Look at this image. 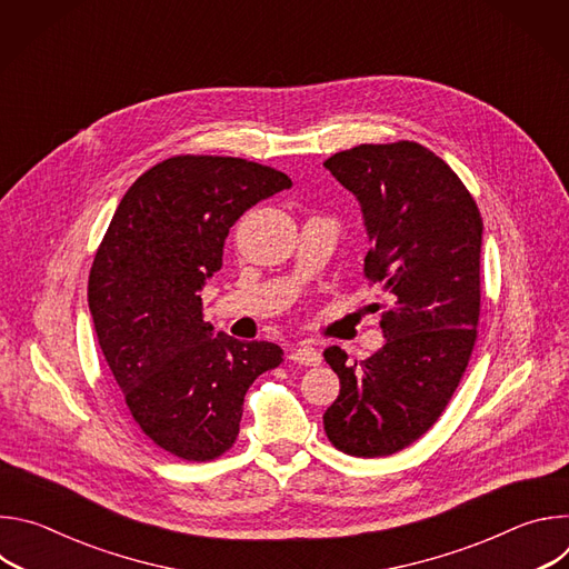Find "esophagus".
Returning <instances> with one entry per match:
<instances>
[{"instance_id":"34e87169","label":"esophagus","mask_w":569,"mask_h":569,"mask_svg":"<svg viewBox=\"0 0 569 569\" xmlns=\"http://www.w3.org/2000/svg\"><path fill=\"white\" fill-rule=\"evenodd\" d=\"M290 360L297 365H306V367H317L321 362V353L310 347V345H299L297 349L290 351Z\"/></svg>"}]
</instances>
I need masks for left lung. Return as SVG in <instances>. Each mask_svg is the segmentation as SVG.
I'll list each match as a JSON object with an SVG mask.
<instances>
[{
  "label": "left lung",
  "mask_w": 569,
  "mask_h": 569,
  "mask_svg": "<svg viewBox=\"0 0 569 569\" xmlns=\"http://www.w3.org/2000/svg\"><path fill=\"white\" fill-rule=\"evenodd\" d=\"M323 167L360 204L371 242L365 274L385 295L382 349L362 362L340 347L323 351L340 378L323 430L347 455L387 457L435 426L468 367L481 216L446 161L415 141L362 143Z\"/></svg>",
  "instance_id": "1"
}]
</instances>
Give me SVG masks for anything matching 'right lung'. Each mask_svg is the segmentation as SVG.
I'll use <instances>...</instances> for the list:
<instances>
[{"mask_svg":"<svg viewBox=\"0 0 569 569\" xmlns=\"http://www.w3.org/2000/svg\"><path fill=\"white\" fill-rule=\"evenodd\" d=\"M290 187L238 157L164 159L126 191L94 257L88 301L101 351L143 435L180 459L229 450L250 385L283 360L272 342L216 336L200 292L222 268L229 227Z\"/></svg>","mask_w":569,"mask_h":569,"instance_id":"add662e5","label":"right lung"}]
</instances>
